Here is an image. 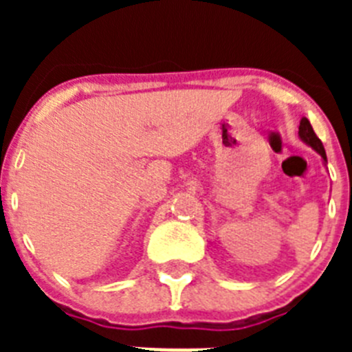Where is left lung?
<instances>
[{
    "instance_id": "obj_1",
    "label": "left lung",
    "mask_w": 352,
    "mask_h": 352,
    "mask_svg": "<svg viewBox=\"0 0 352 352\" xmlns=\"http://www.w3.org/2000/svg\"><path fill=\"white\" fill-rule=\"evenodd\" d=\"M298 135H300V139L305 142V144L310 146L314 151H317V153L321 155L322 164L326 166V164H328V158H326L324 146H322L321 139L316 135V132H314L312 125H310V121L307 120V118H303V120L300 121V130H298Z\"/></svg>"
}]
</instances>
